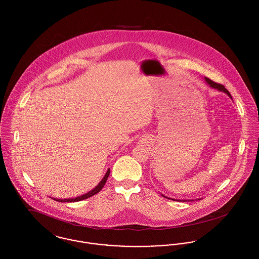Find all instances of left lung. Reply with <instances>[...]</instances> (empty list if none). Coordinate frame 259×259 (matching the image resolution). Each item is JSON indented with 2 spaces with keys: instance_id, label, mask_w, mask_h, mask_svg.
I'll return each mask as SVG.
<instances>
[{
  "instance_id": "obj_1",
  "label": "left lung",
  "mask_w": 259,
  "mask_h": 259,
  "mask_svg": "<svg viewBox=\"0 0 259 259\" xmlns=\"http://www.w3.org/2000/svg\"><path fill=\"white\" fill-rule=\"evenodd\" d=\"M205 81L207 82V84H209L210 87H212V88H215V89H218L219 91H223L224 93H226L230 98H232L231 97V94L229 93V91L225 88V87H223L222 84H219V83H216V82H214V81H212L211 79H209L208 77H205ZM162 196H164L163 194H162ZM165 198H168V197H166V196H164ZM168 199H171V200H174V201H183V202H187V201H194V200H178V199H172V198H168ZM198 200H201V199H198Z\"/></svg>"
}]
</instances>
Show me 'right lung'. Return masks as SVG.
I'll list each match as a JSON object with an SVG mask.
<instances>
[{
	"mask_svg": "<svg viewBox=\"0 0 259 259\" xmlns=\"http://www.w3.org/2000/svg\"><path fill=\"white\" fill-rule=\"evenodd\" d=\"M109 172H110V170L108 169V170L106 171V172H105L104 177L102 178V180L99 182V184H98L94 189H92L91 191H89L87 194H83V195H81V196H78V197H76V198H71V199H56V198H53V200L58 201V202H78V201L87 199V198H89V197H91V196L97 194V193L103 188V186L105 185L106 180H107V178H108V176H109Z\"/></svg>",
	"mask_w": 259,
	"mask_h": 259,
	"instance_id": "1",
	"label": "right lung"
}]
</instances>
